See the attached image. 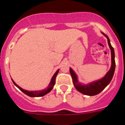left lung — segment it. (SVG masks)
Returning <instances> with one entry per match:
<instances>
[{
	"instance_id": "1",
	"label": "left lung",
	"mask_w": 125,
	"mask_h": 125,
	"mask_svg": "<svg viewBox=\"0 0 125 125\" xmlns=\"http://www.w3.org/2000/svg\"><path fill=\"white\" fill-rule=\"evenodd\" d=\"M104 36H105L108 39V43L109 45V47L111 50V65L110 69L108 71L107 73L106 74L105 76L103 78L98 80L94 81L93 82L89 83L87 84H82L79 82L78 78V76L76 74V73L73 71L72 68H69V71L70 74L72 76L74 86L75 88L78 90L79 92L84 94L85 95L88 96H94L96 95L103 90L106 87L108 86L110 83L111 82L113 75H114L115 70V51L113 47L111 45L110 43V40L108 36L104 33H102Z\"/></svg>"
}]
</instances>
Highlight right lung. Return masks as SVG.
<instances>
[{"instance_id": "1", "label": "right lung", "mask_w": 125, "mask_h": 125, "mask_svg": "<svg viewBox=\"0 0 125 125\" xmlns=\"http://www.w3.org/2000/svg\"><path fill=\"white\" fill-rule=\"evenodd\" d=\"M59 71V69H57V70L56 71V72L54 73V74L53 75V76L51 78V80L50 83H49V85H48V86H47L46 89H43V90H39V91H27V90H25V89H22V88H21L19 86H18L17 84L14 82L12 78H11V79H12L13 83L14 84V85H15V86H17V88L21 90V91H22V92L24 93V94H25L26 95L29 96L30 97H41V96H43L46 95V94L49 93L51 91L53 87H54V86L55 84V82H56V76L57 75Z\"/></svg>"}]
</instances>
